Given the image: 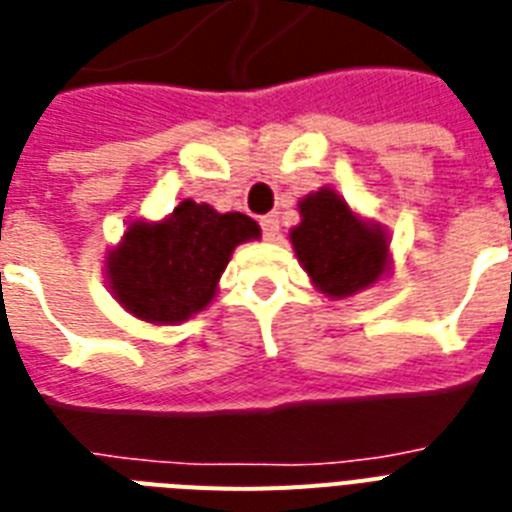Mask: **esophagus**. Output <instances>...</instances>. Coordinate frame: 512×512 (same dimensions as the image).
I'll return each instance as SVG.
<instances>
[{
	"label": "esophagus",
	"mask_w": 512,
	"mask_h": 512,
	"mask_svg": "<svg viewBox=\"0 0 512 512\" xmlns=\"http://www.w3.org/2000/svg\"><path fill=\"white\" fill-rule=\"evenodd\" d=\"M259 224H261V232H264V237H267V240H275V237L280 235V219H277L275 214L261 216Z\"/></svg>",
	"instance_id": "esophagus-1"
}]
</instances>
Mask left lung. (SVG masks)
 I'll list each match as a JSON object with an SVG mask.
<instances>
[{
    "mask_svg": "<svg viewBox=\"0 0 512 512\" xmlns=\"http://www.w3.org/2000/svg\"><path fill=\"white\" fill-rule=\"evenodd\" d=\"M301 224L290 243L306 275L330 298H346L386 272L388 243L378 224H365L351 214L346 200L333 190L306 195L298 203Z\"/></svg>",
    "mask_w": 512,
    "mask_h": 512,
    "instance_id": "obj_1",
    "label": "left lung"
}]
</instances>
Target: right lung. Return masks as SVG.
Returning a JSON list of instances; mask_svg holds the SVG:
<instances>
[{
    "label": "right lung",
    "mask_w": 512,
    "mask_h": 512,
    "mask_svg": "<svg viewBox=\"0 0 512 512\" xmlns=\"http://www.w3.org/2000/svg\"><path fill=\"white\" fill-rule=\"evenodd\" d=\"M259 235L251 216L182 200L166 222H134L126 230L108 259L110 288L134 317L177 325L214 298L235 245Z\"/></svg>",
    "instance_id": "obj_1"
}]
</instances>
